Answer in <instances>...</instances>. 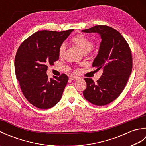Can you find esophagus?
Wrapping results in <instances>:
<instances>
[{"label": "esophagus", "instance_id": "34e87169", "mask_svg": "<svg viewBox=\"0 0 146 146\" xmlns=\"http://www.w3.org/2000/svg\"><path fill=\"white\" fill-rule=\"evenodd\" d=\"M70 79L71 80H78L79 78L78 76H70Z\"/></svg>", "mask_w": 146, "mask_h": 146}]
</instances>
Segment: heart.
Listing matches in <instances>:
<instances>
[{
  "instance_id": "1",
  "label": "heart",
  "mask_w": 146,
  "mask_h": 146,
  "mask_svg": "<svg viewBox=\"0 0 146 146\" xmlns=\"http://www.w3.org/2000/svg\"><path fill=\"white\" fill-rule=\"evenodd\" d=\"M71 41L78 46L83 52L90 51L92 49L93 46H94L91 40L85 35H82V34H80V35H77L75 36H74L71 39ZM65 48H66V45H65L64 43H62L58 49V52L60 56L63 54Z\"/></svg>"
}]
</instances>
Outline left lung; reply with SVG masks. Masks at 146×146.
Masks as SVG:
<instances>
[{
	"mask_svg": "<svg viewBox=\"0 0 146 146\" xmlns=\"http://www.w3.org/2000/svg\"><path fill=\"white\" fill-rule=\"evenodd\" d=\"M82 31L100 35V49L92 66L97 68V70H103L102 75L96 83L92 78H85L86 88L83 96L94 105H107L119 97L131 74V49L122 35L110 26L98 25Z\"/></svg>",
	"mask_w": 146,
	"mask_h": 146,
	"instance_id": "obj_1",
	"label": "left lung"
}]
</instances>
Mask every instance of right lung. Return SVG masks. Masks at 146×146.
I'll return each mask as SVG.
<instances>
[{"instance_id": "obj_1", "label": "right lung", "mask_w": 146, "mask_h": 146, "mask_svg": "<svg viewBox=\"0 0 146 146\" xmlns=\"http://www.w3.org/2000/svg\"><path fill=\"white\" fill-rule=\"evenodd\" d=\"M73 31H40L19 47L14 61L15 75L24 96L34 106L48 109L61 100L68 76L63 73L49 79L46 71L49 65L58 60L59 47Z\"/></svg>"}]
</instances>
